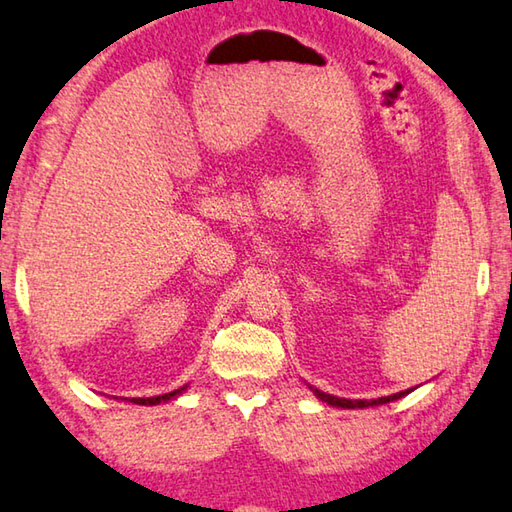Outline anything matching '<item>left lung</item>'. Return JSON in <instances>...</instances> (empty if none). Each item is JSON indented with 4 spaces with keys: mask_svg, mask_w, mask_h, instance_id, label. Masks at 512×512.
I'll return each instance as SVG.
<instances>
[{
    "mask_svg": "<svg viewBox=\"0 0 512 512\" xmlns=\"http://www.w3.org/2000/svg\"><path fill=\"white\" fill-rule=\"evenodd\" d=\"M312 391H315L317 398H321V400L328 402V405H333V407H342V409H364V407H373V405H387V402H393V400H398V398H402V396H407V393H409L411 389L400 391V393H393V396H384V398H378V400H348V398L330 396V393H324V391H319V389H312Z\"/></svg>",
    "mask_w": 512,
    "mask_h": 512,
    "instance_id": "1",
    "label": "left lung"
}]
</instances>
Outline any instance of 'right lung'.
Wrapping results in <instances>:
<instances>
[{
	"label": "right lung",
	"mask_w": 512,
	"mask_h": 512,
	"mask_svg": "<svg viewBox=\"0 0 512 512\" xmlns=\"http://www.w3.org/2000/svg\"><path fill=\"white\" fill-rule=\"evenodd\" d=\"M182 391H184V387L170 391V393H164V396H155V398H132L130 402H134V405H159V402H166V400H170V398L179 396V393H182Z\"/></svg>",
	"instance_id": "right-lung-1"
}]
</instances>
